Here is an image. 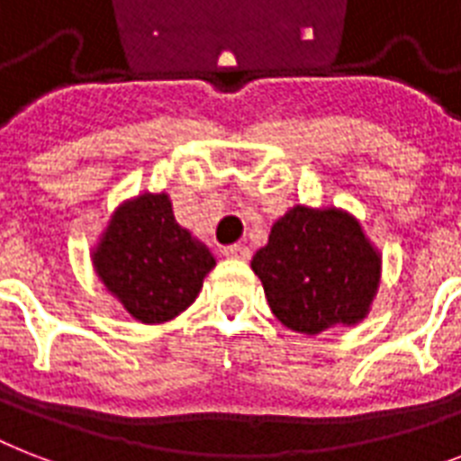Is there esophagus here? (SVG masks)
Returning <instances> with one entry per match:
<instances>
[{
  "label": "esophagus",
  "instance_id": "1",
  "mask_svg": "<svg viewBox=\"0 0 461 461\" xmlns=\"http://www.w3.org/2000/svg\"><path fill=\"white\" fill-rule=\"evenodd\" d=\"M222 256L231 260H249L251 258V251H249V246H241V244H234V246H227L222 249Z\"/></svg>",
  "mask_w": 461,
  "mask_h": 461
}]
</instances>
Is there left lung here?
<instances>
[{
	"label": "left lung",
	"mask_w": 461,
	"mask_h": 461,
	"mask_svg": "<svg viewBox=\"0 0 461 461\" xmlns=\"http://www.w3.org/2000/svg\"><path fill=\"white\" fill-rule=\"evenodd\" d=\"M251 267L275 318L313 337L357 325L371 313L383 253L349 210L296 203L273 224Z\"/></svg>",
	"instance_id": "obj_1"
}]
</instances>
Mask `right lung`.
Here are the masks:
<instances>
[{
	"label": "right lung",
	"instance_id": "obj_1",
	"mask_svg": "<svg viewBox=\"0 0 461 461\" xmlns=\"http://www.w3.org/2000/svg\"><path fill=\"white\" fill-rule=\"evenodd\" d=\"M90 260L107 294L146 325L184 313L217 266L208 246L176 222L165 191H143L119 203Z\"/></svg>",
	"mask_w": 461,
	"mask_h": 461
}]
</instances>
